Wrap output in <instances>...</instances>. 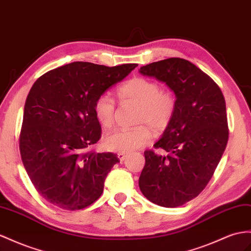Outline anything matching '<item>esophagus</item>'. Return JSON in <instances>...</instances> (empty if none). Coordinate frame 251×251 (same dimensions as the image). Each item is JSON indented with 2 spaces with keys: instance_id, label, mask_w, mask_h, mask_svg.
Listing matches in <instances>:
<instances>
[{
  "instance_id": "34e87169",
  "label": "esophagus",
  "mask_w": 251,
  "mask_h": 251,
  "mask_svg": "<svg viewBox=\"0 0 251 251\" xmlns=\"http://www.w3.org/2000/svg\"><path fill=\"white\" fill-rule=\"evenodd\" d=\"M118 157H119V159L121 160V161H124V160L128 157V153H126V152H119L118 153Z\"/></svg>"
}]
</instances>
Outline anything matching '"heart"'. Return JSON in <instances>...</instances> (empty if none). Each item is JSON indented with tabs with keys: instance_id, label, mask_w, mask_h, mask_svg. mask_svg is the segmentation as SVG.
I'll return each mask as SVG.
<instances>
[{
	"instance_id": "obj_1",
	"label": "heart",
	"mask_w": 251,
	"mask_h": 251,
	"mask_svg": "<svg viewBox=\"0 0 251 251\" xmlns=\"http://www.w3.org/2000/svg\"><path fill=\"white\" fill-rule=\"evenodd\" d=\"M121 100L132 101L141 106L138 127L119 129L104 139L107 150L119 152H131L150 143L151 131L162 132L174 120L177 99L169 90H161L159 83L145 77L136 76L126 80L118 88ZM94 114L100 124L109 129L114 123L115 101L109 93H102L94 101Z\"/></svg>"
}]
</instances>
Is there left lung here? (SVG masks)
<instances>
[{
	"label": "left lung",
	"mask_w": 251,
	"mask_h": 251,
	"mask_svg": "<svg viewBox=\"0 0 251 251\" xmlns=\"http://www.w3.org/2000/svg\"><path fill=\"white\" fill-rule=\"evenodd\" d=\"M140 73L165 82L177 109L153 145L169 155L144 151L139 187L151 202L176 208L201 194L221 161L229 138L226 101L217 83L189 60L173 57L141 67Z\"/></svg>",
	"instance_id": "1"
}]
</instances>
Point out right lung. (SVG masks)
Here are the masks:
<instances>
[{"label":"right lung","mask_w":251,"mask_h":251,"mask_svg":"<svg viewBox=\"0 0 251 251\" xmlns=\"http://www.w3.org/2000/svg\"><path fill=\"white\" fill-rule=\"evenodd\" d=\"M137 66L75 61L49 71L31 87L19 146L31 183L50 203L80 210L101 195L108 173L120 159L91 150L101 137L94 101Z\"/></svg>","instance_id":"obj_1"}]
</instances>
